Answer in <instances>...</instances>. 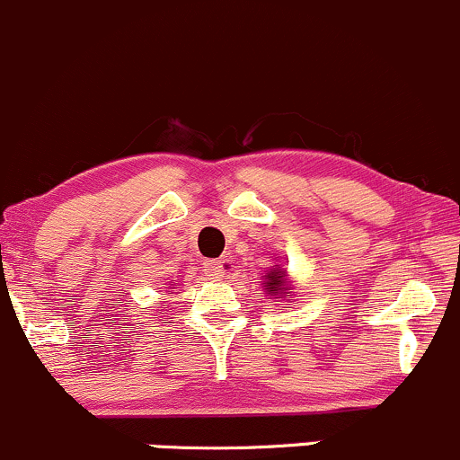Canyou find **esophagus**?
<instances>
[{"label":"esophagus","mask_w":460,"mask_h":460,"mask_svg":"<svg viewBox=\"0 0 460 460\" xmlns=\"http://www.w3.org/2000/svg\"><path fill=\"white\" fill-rule=\"evenodd\" d=\"M232 261L230 258H221V261H208L206 262V276L213 280H224L232 273Z\"/></svg>","instance_id":"1"}]
</instances>
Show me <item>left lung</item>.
<instances>
[{
	"instance_id": "obj_1",
	"label": "left lung",
	"mask_w": 460,
	"mask_h": 460,
	"mask_svg": "<svg viewBox=\"0 0 460 460\" xmlns=\"http://www.w3.org/2000/svg\"><path fill=\"white\" fill-rule=\"evenodd\" d=\"M265 285H267V288H270V291H278V288L285 287V282H282L280 271L273 270V271L270 273V282H265Z\"/></svg>"
}]
</instances>
